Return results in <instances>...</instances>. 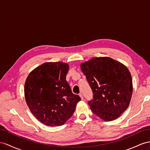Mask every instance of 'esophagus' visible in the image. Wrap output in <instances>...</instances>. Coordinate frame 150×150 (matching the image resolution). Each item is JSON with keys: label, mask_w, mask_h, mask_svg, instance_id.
Returning a JSON list of instances; mask_svg holds the SVG:
<instances>
[{"label": "esophagus", "mask_w": 150, "mask_h": 150, "mask_svg": "<svg viewBox=\"0 0 150 150\" xmlns=\"http://www.w3.org/2000/svg\"><path fill=\"white\" fill-rule=\"evenodd\" d=\"M79 96L80 97V98H81L82 100H83V95H82V93H80L79 94Z\"/></svg>", "instance_id": "esophagus-1"}]
</instances>
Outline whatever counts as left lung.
<instances>
[{
    "instance_id": "left-lung-1",
    "label": "left lung",
    "mask_w": 150,
    "mask_h": 150,
    "mask_svg": "<svg viewBox=\"0 0 150 150\" xmlns=\"http://www.w3.org/2000/svg\"><path fill=\"white\" fill-rule=\"evenodd\" d=\"M80 68L93 93L88 101L92 112L105 121L118 118L128 108L132 94L127 68L109 57H93Z\"/></svg>"
}]
</instances>
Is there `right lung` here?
<instances>
[{"label":"right lung","mask_w":150,"mask_h":150,"mask_svg":"<svg viewBox=\"0 0 150 150\" xmlns=\"http://www.w3.org/2000/svg\"><path fill=\"white\" fill-rule=\"evenodd\" d=\"M69 65L48 62L30 73L25 83V97L30 110L47 126L63 125L74 113L81 99L73 94L66 80Z\"/></svg>","instance_id":"1"}]
</instances>
